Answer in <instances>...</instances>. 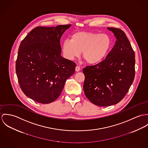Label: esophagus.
<instances>
[{
    "label": "esophagus",
    "mask_w": 148,
    "mask_h": 148,
    "mask_svg": "<svg viewBox=\"0 0 148 148\" xmlns=\"http://www.w3.org/2000/svg\"><path fill=\"white\" fill-rule=\"evenodd\" d=\"M80 70H81V68H80V67H79V66H77L75 67V71H76L77 72L79 71H80Z\"/></svg>",
    "instance_id": "1"
}]
</instances>
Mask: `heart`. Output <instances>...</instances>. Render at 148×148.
I'll list each match as a JSON object with an SVG mask.
<instances>
[{
  "label": "heart",
  "instance_id": "obj_1",
  "mask_svg": "<svg viewBox=\"0 0 148 148\" xmlns=\"http://www.w3.org/2000/svg\"><path fill=\"white\" fill-rule=\"evenodd\" d=\"M112 41L106 33L80 31L73 34L70 40H65L62 45L64 56L68 60L82 57L90 64L100 62L111 49Z\"/></svg>",
  "mask_w": 148,
  "mask_h": 148
}]
</instances>
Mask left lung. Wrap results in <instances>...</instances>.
I'll return each instance as SVG.
<instances>
[{"label": "left lung", "mask_w": 148, "mask_h": 148, "mask_svg": "<svg viewBox=\"0 0 148 148\" xmlns=\"http://www.w3.org/2000/svg\"><path fill=\"white\" fill-rule=\"evenodd\" d=\"M107 29L116 38L114 47L101 62L83 69L84 94L91 103L100 107L120 101L135 75V54L125 33L119 28Z\"/></svg>", "instance_id": "8db88e82"}]
</instances>
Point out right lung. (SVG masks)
<instances>
[{"mask_svg": "<svg viewBox=\"0 0 148 148\" xmlns=\"http://www.w3.org/2000/svg\"><path fill=\"white\" fill-rule=\"evenodd\" d=\"M70 24L37 27L20 43L16 72L24 94L42 104L60 95L66 80L75 73V62L61 56L60 39Z\"/></svg>", "mask_w": 148, "mask_h": 148, "instance_id": "obj_1", "label": "right lung"}]
</instances>
